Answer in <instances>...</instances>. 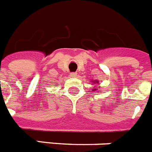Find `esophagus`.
Listing matches in <instances>:
<instances>
[{"label": "esophagus", "instance_id": "esophagus-1", "mask_svg": "<svg viewBox=\"0 0 152 152\" xmlns=\"http://www.w3.org/2000/svg\"><path fill=\"white\" fill-rule=\"evenodd\" d=\"M70 76H72V77H76V76H77V72H70Z\"/></svg>", "mask_w": 152, "mask_h": 152}]
</instances>
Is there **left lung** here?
Returning a JSON list of instances; mask_svg holds the SVG:
<instances>
[{"instance_id":"1","label":"left lung","mask_w":152,"mask_h":152,"mask_svg":"<svg viewBox=\"0 0 152 152\" xmlns=\"http://www.w3.org/2000/svg\"><path fill=\"white\" fill-rule=\"evenodd\" d=\"M93 90H94V91H95V89H93Z\"/></svg>"}]
</instances>
